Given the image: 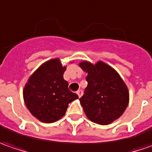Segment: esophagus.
<instances>
[{
  "label": "esophagus",
  "instance_id": "esophagus-1",
  "mask_svg": "<svg viewBox=\"0 0 152 152\" xmlns=\"http://www.w3.org/2000/svg\"><path fill=\"white\" fill-rule=\"evenodd\" d=\"M76 93H77V95H78V97H81V96H82V94H83V92H82L81 90H79V91H77V92H76Z\"/></svg>",
  "mask_w": 152,
  "mask_h": 152
}]
</instances>
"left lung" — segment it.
I'll list each match as a JSON object with an SVG mask.
<instances>
[{"instance_id":"1","label":"left lung","mask_w":152,"mask_h":152,"mask_svg":"<svg viewBox=\"0 0 152 152\" xmlns=\"http://www.w3.org/2000/svg\"><path fill=\"white\" fill-rule=\"evenodd\" d=\"M79 66L87 72V86L80 98L86 117L98 124H111L128 106L129 95L125 83L117 71L102 61L95 65L82 61Z\"/></svg>"}]
</instances>
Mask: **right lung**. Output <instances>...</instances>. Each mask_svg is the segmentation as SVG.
Returning a JSON list of instances; mask_svg holds the SVG:
<instances>
[{"label": "right lung", "mask_w": 152, "mask_h": 152, "mask_svg": "<svg viewBox=\"0 0 152 152\" xmlns=\"http://www.w3.org/2000/svg\"><path fill=\"white\" fill-rule=\"evenodd\" d=\"M66 69L59 59L48 60L34 71L25 85V104L41 122H56L65 115L68 104L78 98L63 78Z\"/></svg>", "instance_id": "right-lung-1"}]
</instances>
